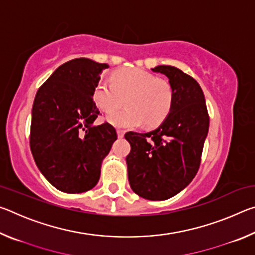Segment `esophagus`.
I'll return each instance as SVG.
<instances>
[{
    "instance_id": "1",
    "label": "esophagus",
    "mask_w": 255,
    "mask_h": 255,
    "mask_svg": "<svg viewBox=\"0 0 255 255\" xmlns=\"http://www.w3.org/2000/svg\"><path fill=\"white\" fill-rule=\"evenodd\" d=\"M117 135H118L119 138H123L124 135H125V131L122 130V129H118V130H117Z\"/></svg>"
}]
</instances>
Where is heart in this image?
Returning a JSON list of instances; mask_svg holds the SVG:
<instances>
[{
  "label": "heart",
  "instance_id": "heart-1",
  "mask_svg": "<svg viewBox=\"0 0 255 255\" xmlns=\"http://www.w3.org/2000/svg\"><path fill=\"white\" fill-rule=\"evenodd\" d=\"M99 109L111 112L123 104L128 108L112 112L108 123L120 128L139 127L146 123L149 127L161 124L171 110L173 90L165 81L140 68H126L116 72L112 83L101 80L93 93Z\"/></svg>",
  "mask_w": 255,
  "mask_h": 255
}]
</instances>
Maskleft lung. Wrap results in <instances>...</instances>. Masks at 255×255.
Segmentation results:
<instances>
[{
    "label": "left lung",
    "mask_w": 255,
    "mask_h": 255,
    "mask_svg": "<svg viewBox=\"0 0 255 255\" xmlns=\"http://www.w3.org/2000/svg\"><path fill=\"white\" fill-rule=\"evenodd\" d=\"M169 79L173 102L164 122L145 133L129 131L128 180L132 191L147 200H166L178 195L195 178L200 165L209 117L198 82L179 68H152Z\"/></svg>",
    "instance_id": "obj_1"
}]
</instances>
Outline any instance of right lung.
Here are the masks:
<instances>
[{
  "label": "right lung",
  "mask_w": 255,
  "mask_h": 255,
  "mask_svg": "<svg viewBox=\"0 0 255 255\" xmlns=\"http://www.w3.org/2000/svg\"><path fill=\"white\" fill-rule=\"evenodd\" d=\"M108 64L75 58L60 65L42 84L32 106L30 148L38 169L59 191L81 193L100 179L102 161L117 139L105 123L93 93Z\"/></svg>",
  "instance_id": "obj_1"
}]
</instances>
